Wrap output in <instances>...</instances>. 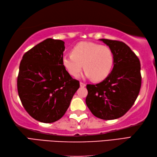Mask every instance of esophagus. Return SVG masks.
<instances>
[{"instance_id":"34e87169","label":"esophagus","mask_w":157,"mask_h":157,"mask_svg":"<svg viewBox=\"0 0 157 157\" xmlns=\"http://www.w3.org/2000/svg\"><path fill=\"white\" fill-rule=\"evenodd\" d=\"M79 84H80V87H82V88L86 87V86L85 83H84V82H79Z\"/></svg>"}]
</instances>
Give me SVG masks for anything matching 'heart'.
<instances>
[{"label": "heart", "instance_id": "obj_1", "mask_svg": "<svg viewBox=\"0 0 157 157\" xmlns=\"http://www.w3.org/2000/svg\"><path fill=\"white\" fill-rule=\"evenodd\" d=\"M63 65L69 74L78 77L83 68L85 76L96 82L105 79L111 73L114 63V55L108 46L95 43L79 42L62 58Z\"/></svg>", "mask_w": 157, "mask_h": 157}]
</instances>
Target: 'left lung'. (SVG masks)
<instances>
[{"label":"left lung","instance_id":"8db88e82","mask_svg":"<svg viewBox=\"0 0 157 157\" xmlns=\"http://www.w3.org/2000/svg\"><path fill=\"white\" fill-rule=\"evenodd\" d=\"M114 55L111 73L98 84H88L86 103L95 117L105 120L121 117L134 105L141 87L140 62L124 42L100 39Z\"/></svg>","mask_w":157,"mask_h":157}]
</instances>
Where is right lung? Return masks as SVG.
I'll return each mask as SVG.
<instances>
[{"label":"right lung","instance_id":"right-lung-1","mask_svg":"<svg viewBox=\"0 0 157 157\" xmlns=\"http://www.w3.org/2000/svg\"><path fill=\"white\" fill-rule=\"evenodd\" d=\"M65 42L46 39L25 52L19 65L17 90L23 107L42 123L58 121L79 88L63 65Z\"/></svg>","mask_w":157,"mask_h":157}]
</instances>
